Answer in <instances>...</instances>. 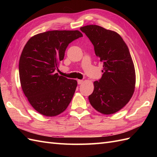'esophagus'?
<instances>
[{"instance_id":"obj_1","label":"esophagus","mask_w":157,"mask_h":157,"mask_svg":"<svg viewBox=\"0 0 157 157\" xmlns=\"http://www.w3.org/2000/svg\"><path fill=\"white\" fill-rule=\"evenodd\" d=\"M83 82H84V81L82 80V79H78V84H82Z\"/></svg>"}]
</instances>
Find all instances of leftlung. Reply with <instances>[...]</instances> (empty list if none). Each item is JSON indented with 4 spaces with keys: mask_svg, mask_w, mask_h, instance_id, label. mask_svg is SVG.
I'll use <instances>...</instances> for the list:
<instances>
[{
    "mask_svg": "<svg viewBox=\"0 0 157 157\" xmlns=\"http://www.w3.org/2000/svg\"><path fill=\"white\" fill-rule=\"evenodd\" d=\"M80 29L103 62V74L94 82V91L88 96L90 103L102 114H113L128 104L134 92L136 72L128 47L114 31L96 25H86Z\"/></svg>",
    "mask_w": 157,
    "mask_h": 157,
    "instance_id": "1",
    "label": "left lung"
}]
</instances>
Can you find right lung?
<instances>
[{
  "label": "right lung",
  "mask_w": 157,
  "mask_h": 157,
  "mask_svg": "<svg viewBox=\"0 0 157 157\" xmlns=\"http://www.w3.org/2000/svg\"><path fill=\"white\" fill-rule=\"evenodd\" d=\"M78 30H53L38 34L23 48L19 63L22 90L36 111L46 117L67 108L78 82L55 73L69 43L82 37Z\"/></svg>",
  "instance_id": "right-lung-1"
}]
</instances>
